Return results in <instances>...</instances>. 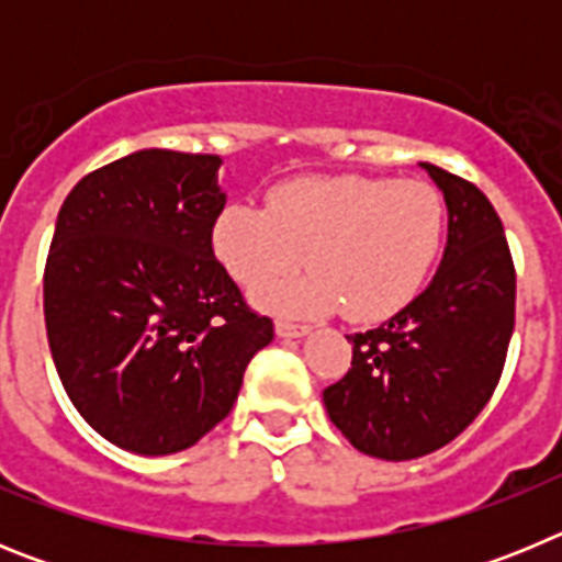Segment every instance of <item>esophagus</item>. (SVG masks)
Segmentation results:
<instances>
[{
	"label": "esophagus",
	"instance_id": "esophagus-1",
	"mask_svg": "<svg viewBox=\"0 0 562 562\" xmlns=\"http://www.w3.org/2000/svg\"><path fill=\"white\" fill-rule=\"evenodd\" d=\"M310 326L304 324H292V321H276V335L284 337V340H292V337H304L310 335Z\"/></svg>",
	"mask_w": 562,
	"mask_h": 562
}]
</instances>
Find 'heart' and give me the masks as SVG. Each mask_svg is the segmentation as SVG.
<instances>
[{
    "mask_svg": "<svg viewBox=\"0 0 562 562\" xmlns=\"http://www.w3.org/2000/svg\"><path fill=\"white\" fill-rule=\"evenodd\" d=\"M445 236V202L428 182L376 177H297L267 193V211L231 202L211 245L247 292L297 267L310 276L256 295L278 315L321 317L346 306L351 321H382L425 284Z\"/></svg>",
    "mask_w": 562,
    "mask_h": 562,
    "instance_id": "heart-1",
    "label": "heart"
}]
</instances>
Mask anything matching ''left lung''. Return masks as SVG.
I'll use <instances>...</instances> for the list:
<instances>
[{
    "label": "left lung",
    "mask_w": 562,
    "mask_h": 562,
    "mask_svg": "<svg viewBox=\"0 0 562 562\" xmlns=\"http://www.w3.org/2000/svg\"><path fill=\"white\" fill-rule=\"evenodd\" d=\"M419 168L448 205L439 270L380 329L349 337V374L324 391L337 430L385 461L434 453L481 414L515 329V267L498 213L473 182Z\"/></svg>",
    "instance_id": "left-lung-1"
}]
</instances>
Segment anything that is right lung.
Returning <instances> with one entry per match:
<instances>
[{
    "label": "right lung",
    "instance_id": "obj_1",
    "mask_svg": "<svg viewBox=\"0 0 562 562\" xmlns=\"http://www.w3.org/2000/svg\"><path fill=\"white\" fill-rule=\"evenodd\" d=\"M222 157L143 148L87 173L58 211L44 324L64 391L137 456L191 448L231 414L272 340L216 261Z\"/></svg>",
    "mask_w": 562,
    "mask_h": 562
}]
</instances>
